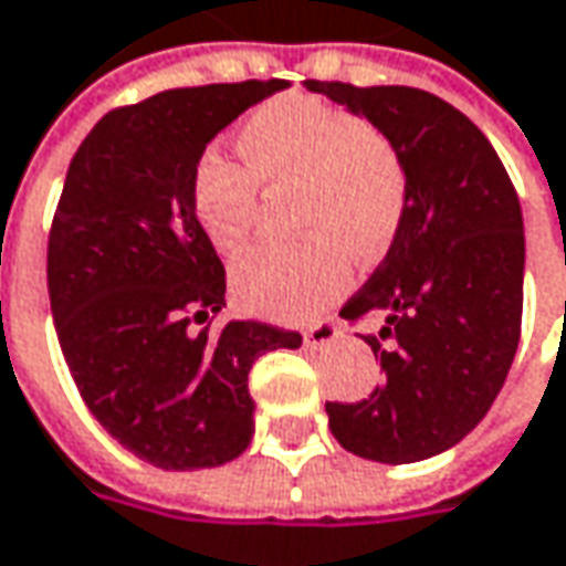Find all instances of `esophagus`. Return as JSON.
Masks as SVG:
<instances>
[{"label":"esophagus","instance_id":"obj_1","mask_svg":"<svg viewBox=\"0 0 566 566\" xmlns=\"http://www.w3.org/2000/svg\"><path fill=\"white\" fill-rule=\"evenodd\" d=\"M339 337H343V331H339L337 321H334V317H321V321H315V324L305 331V346H312V349H327V346H334Z\"/></svg>","mask_w":566,"mask_h":566}]
</instances>
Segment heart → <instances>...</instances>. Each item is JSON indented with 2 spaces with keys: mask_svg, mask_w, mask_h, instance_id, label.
<instances>
[{
  "mask_svg": "<svg viewBox=\"0 0 566 566\" xmlns=\"http://www.w3.org/2000/svg\"><path fill=\"white\" fill-rule=\"evenodd\" d=\"M235 147L245 167L205 154L191 179L195 217L213 249L249 242L261 191H293L290 217L305 232L290 245H258L232 268V286L254 312L312 315L349 286L353 254L375 261L397 242L409 172L359 113L305 94L276 97L242 122Z\"/></svg>",
  "mask_w": 566,
  "mask_h": 566,
  "instance_id": "b5f03b06",
  "label": "heart"
}]
</instances>
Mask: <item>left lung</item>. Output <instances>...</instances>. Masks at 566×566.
<instances>
[{"instance_id": "obj_1", "label": "left lung", "mask_w": 566, "mask_h": 566, "mask_svg": "<svg viewBox=\"0 0 566 566\" xmlns=\"http://www.w3.org/2000/svg\"><path fill=\"white\" fill-rule=\"evenodd\" d=\"M400 150L409 207L400 235L339 317L384 315V384L327 402L331 431L375 463H416L463 441L511 371L523 324V213L497 150L457 106L419 87L305 81Z\"/></svg>"}]
</instances>
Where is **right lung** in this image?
I'll return each mask as SVG.
<instances>
[{"instance_id": "obj_1", "label": "right lung", "mask_w": 566, "mask_h": 566, "mask_svg": "<svg viewBox=\"0 0 566 566\" xmlns=\"http://www.w3.org/2000/svg\"><path fill=\"white\" fill-rule=\"evenodd\" d=\"M283 87H172L109 109L65 172L46 249L59 346L91 416L150 467L235 460L254 434L251 365L302 346L264 321L201 327L227 305V271L191 205L207 144Z\"/></svg>"}]
</instances>
